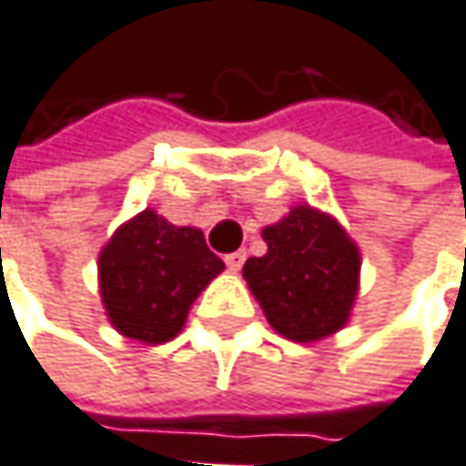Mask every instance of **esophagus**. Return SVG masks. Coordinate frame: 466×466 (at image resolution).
I'll list each match as a JSON object with an SVG mask.
<instances>
[{"label": "esophagus", "instance_id": "1", "mask_svg": "<svg viewBox=\"0 0 466 466\" xmlns=\"http://www.w3.org/2000/svg\"><path fill=\"white\" fill-rule=\"evenodd\" d=\"M245 258H248V253H245V250H234V253H229L224 261H227V267H229L232 272H239V269H242V264H245Z\"/></svg>", "mask_w": 466, "mask_h": 466}]
</instances>
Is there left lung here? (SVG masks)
Wrapping results in <instances>:
<instances>
[{"label":"left lung","instance_id":"obj_1","mask_svg":"<svg viewBox=\"0 0 466 466\" xmlns=\"http://www.w3.org/2000/svg\"><path fill=\"white\" fill-rule=\"evenodd\" d=\"M267 253L242 275L277 333L319 341L350 319L360 279V250L328 213L296 205L264 232Z\"/></svg>","mask_w":466,"mask_h":466}]
</instances>
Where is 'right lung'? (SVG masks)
Masks as SVG:
<instances>
[{"instance_id":"obj_1","label":"right lung","mask_w":466,"mask_h":466,"mask_svg":"<svg viewBox=\"0 0 466 466\" xmlns=\"http://www.w3.org/2000/svg\"><path fill=\"white\" fill-rule=\"evenodd\" d=\"M224 261L194 227L144 210L122 224L98 256L101 299L111 325L136 341L165 344L187 322L194 299Z\"/></svg>"}]
</instances>
